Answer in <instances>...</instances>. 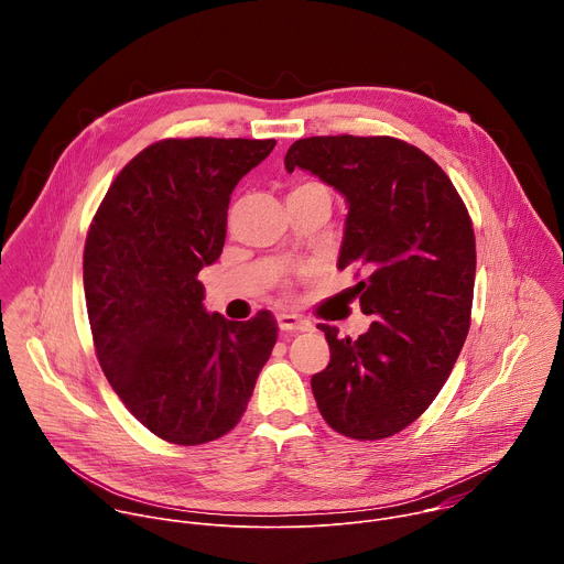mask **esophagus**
I'll return each instance as SVG.
<instances>
[{
    "label": "esophagus",
    "instance_id": "obj_1",
    "mask_svg": "<svg viewBox=\"0 0 564 564\" xmlns=\"http://www.w3.org/2000/svg\"><path fill=\"white\" fill-rule=\"evenodd\" d=\"M279 321V328L283 333H303V330H310V321L296 316V314H290V312H283L276 316Z\"/></svg>",
    "mask_w": 564,
    "mask_h": 564
}]
</instances>
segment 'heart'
Instances as JSON below:
<instances>
[{
	"label": "heart",
	"instance_id": "heart-1",
	"mask_svg": "<svg viewBox=\"0 0 564 564\" xmlns=\"http://www.w3.org/2000/svg\"><path fill=\"white\" fill-rule=\"evenodd\" d=\"M301 187H324V185H318V183H303V185H299V187H294V189H301ZM292 189V192H294Z\"/></svg>",
	"mask_w": 564,
	"mask_h": 564
}]
</instances>
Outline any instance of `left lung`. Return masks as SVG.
Instances as JSON below:
<instances>
[{"label": "left lung", "mask_w": 564, "mask_h": 564, "mask_svg": "<svg viewBox=\"0 0 564 564\" xmlns=\"http://www.w3.org/2000/svg\"><path fill=\"white\" fill-rule=\"evenodd\" d=\"M318 176L348 200L339 270L364 314L359 339L321 324L330 364L312 377L318 413L352 440H383L413 424L446 383L470 326L475 234L451 178L422 149L390 135H312L285 170Z\"/></svg>", "instance_id": "obj_1"}]
</instances>
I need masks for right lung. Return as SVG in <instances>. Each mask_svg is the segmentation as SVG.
<instances>
[{
	"mask_svg": "<svg viewBox=\"0 0 564 564\" xmlns=\"http://www.w3.org/2000/svg\"><path fill=\"white\" fill-rule=\"evenodd\" d=\"M274 144L158 140L113 178L91 220L85 296L96 355L129 413L165 442L229 433L276 344L268 310L243 324L209 314L198 281L223 252L234 187Z\"/></svg>",
	"mask_w": 564,
	"mask_h": 564,
	"instance_id": "obj_1",
	"label": "right lung"
}]
</instances>
